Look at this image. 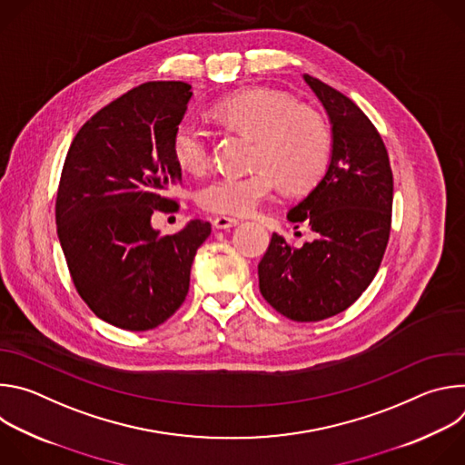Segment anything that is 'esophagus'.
<instances>
[{"mask_svg": "<svg viewBox=\"0 0 465 465\" xmlns=\"http://www.w3.org/2000/svg\"><path fill=\"white\" fill-rule=\"evenodd\" d=\"M237 224H239V221H237V219L224 217V215H221V217H215V219H213V226H215L217 230H228V228H233V226H237Z\"/></svg>", "mask_w": 465, "mask_h": 465, "instance_id": "34e87169", "label": "esophagus"}]
</instances>
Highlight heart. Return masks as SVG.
<instances>
[{
  "mask_svg": "<svg viewBox=\"0 0 465 465\" xmlns=\"http://www.w3.org/2000/svg\"><path fill=\"white\" fill-rule=\"evenodd\" d=\"M213 117L257 138L252 173H221L201 185L196 203L206 212L250 215L280 189L291 191L314 183L325 171L331 130L314 110L271 90H244L223 97L212 108ZM176 163L189 173L206 171L212 158V132L193 115L180 119L171 142Z\"/></svg>",
  "mask_w": 465,
  "mask_h": 465,
  "instance_id": "b5f03b06",
  "label": "heart"
}]
</instances>
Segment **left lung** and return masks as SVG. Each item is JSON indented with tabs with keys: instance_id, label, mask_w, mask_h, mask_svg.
Returning a JSON list of instances; mask_svg holds the SVG:
<instances>
[{
	"instance_id": "left-lung-1",
	"label": "left lung",
	"mask_w": 465,
	"mask_h": 465,
	"mask_svg": "<svg viewBox=\"0 0 465 465\" xmlns=\"http://www.w3.org/2000/svg\"><path fill=\"white\" fill-rule=\"evenodd\" d=\"M323 104L333 147L325 174L287 219L307 224L311 242L294 248L272 233L257 264L259 291L294 322L346 311L375 278L391 226L393 176L381 134L344 94L303 75Z\"/></svg>"
}]
</instances>
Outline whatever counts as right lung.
<instances>
[{"instance_id":"1","label":"right lung","mask_w":465,"mask_h":465,"mask_svg":"<svg viewBox=\"0 0 465 465\" xmlns=\"http://www.w3.org/2000/svg\"><path fill=\"white\" fill-rule=\"evenodd\" d=\"M193 92L154 81L92 115L65 156L56 193V233L79 296L104 322L149 331L189 291L194 253L212 233L201 219L160 235L151 217L173 213L167 191L182 183L173 132Z\"/></svg>"}]
</instances>
